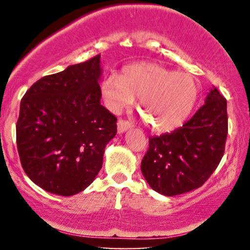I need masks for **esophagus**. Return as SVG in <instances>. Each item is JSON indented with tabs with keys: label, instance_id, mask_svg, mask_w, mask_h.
<instances>
[{
	"label": "esophagus",
	"instance_id": "1",
	"mask_svg": "<svg viewBox=\"0 0 250 250\" xmlns=\"http://www.w3.org/2000/svg\"><path fill=\"white\" fill-rule=\"evenodd\" d=\"M130 128H131V123L125 121V120H119V122H117V131H119V134L125 133V131H127L128 129Z\"/></svg>",
	"mask_w": 250,
	"mask_h": 250
}]
</instances>
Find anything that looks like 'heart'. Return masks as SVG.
<instances>
[{
	"mask_svg": "<svg viewBox=\"0 0 250 250\" xmlns=\"http://www.w3.org/2000/svg\"><path fill=\"white\" fill-rule=\"evenodd\" d=\"M101 93L114 113L129 108L135 97H140V113L145 122L154 130L168 131L179 127L190 114L197 99V85L187 73L141 63L125 68L122 76H105Z\"/></svg>",
	"mask_w": 250,
	"mask_h": 250,
	"instance_id": "obj_1",
	"label": "heart"
}]
</instances>
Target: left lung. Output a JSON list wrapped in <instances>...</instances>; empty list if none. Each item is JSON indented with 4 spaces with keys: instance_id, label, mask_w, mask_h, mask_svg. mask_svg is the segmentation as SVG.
<instances>
[{
    "instance_id": "8db88e82",
    "label": "left lung",
    "mask_w": 250,
    "mask_h": 250,
    "mask_svg": "<svg viewBox=\"0 0 250 250\" xmlns=\"http://www.w3.org/2000/svg\"><path fill=\"white\" fill-rule=\"evenodd\" d=\"M227 134V100L213 87L205 104L182 127L149 137V149L141 162L143 176L165 196L197 189L219 166Z\"/></svg>"
}]
</instances>
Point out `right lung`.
<instances>
[{
    "mask_svg": "<svg viewBox=\"0 0 250 250\" xmlns=\"http://www.w3.org/2000/svg\"><path fill=\"white\" fill-rule=\"evenodd\" d=\"M101 56L40 79L20 105L16 141L35 185L71 196L95 180L117 119L101 104Z\"/></svg>",
    "mask_w": 250,
    "mask_h": 250,
    "instance_id": "1",
    "label": "right lung"
}]
</instances>
